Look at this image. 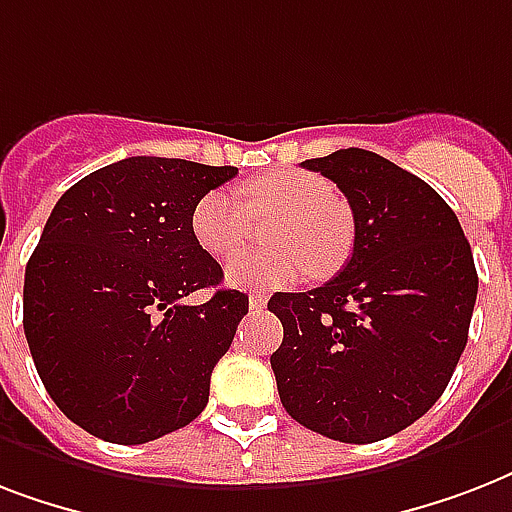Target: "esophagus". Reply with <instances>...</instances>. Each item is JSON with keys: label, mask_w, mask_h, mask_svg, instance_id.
<instances>
[{"label": "esophagus", "mask_w": 512, "mask_h": 512, "mask_svg": "<svg viewBox=\"0 0 512 512\" xmlns=\"http://www.w3.org/2000/svg\"><path fill=\"white\" fill-rule=\"evenodd\" d=\"M265 305H268V297L265 295H249V308L252 311H263Z\"/></svg>", "instance_id": "1"}]
</instances>
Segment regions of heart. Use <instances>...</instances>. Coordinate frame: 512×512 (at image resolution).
<instances>
[{
  "label": "heart",
  "mask_w": 512,
  "mask_h": 512,
  "mask_svg": "<svg viewBox=\"0 0 512 512\" xmlns=\"http://www.w3.org/2000/svg\"><path fill=\"white\" fill-rule=\"evenodd\" d=\"M241 199L228 191L204 193L191 212V231L212 257H228L252 236V217L276 215L268 239L279 247L249 249L231 257L225 279L233 287H284L308 273L329 276L348 257L353 223L319 175L279 170L241 185Z\"/></svg>",
  "instance_id": "obj_1"
}]
</instances>
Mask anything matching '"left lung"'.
I'll list each match as a JSON object with an SVG mask.
<instances>
[{"mask_svg": "<svg viewBox=\"0 0 512 512\" xmlns=\"http://www.w3.org/2000/svg\"><path fill=\"white\" fill-rule=\"evenodd\" d=\"M353 212V252L311 292H276L271 356L292 420L342 444H372L420 420L452 380L478 295L452 207L412 172L364 148L308 159Z\"/></svg>", "mask_w": 512, "mask_h": 512, "instance_id": "left-lung-1", "label": "left lung"}]
</instances>
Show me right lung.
I'll return each mask as SVG.
<instances>
[{
  "mask_svg": "<svg viewBox=\"0 0 512 512\" xmlns=\"http://www.w3.org/2000/svg\"><path fill=\"white\" fill-rule=\"evenodd\" d=\"M236 167L130 156L58 199L23 281V332L68 420L111 444H146L204 412L209 377L249 297L191 231L196 201Z\"/></svg>",
  "mask_w": 512,
  "mask_h": 512,
  "instance_id": "obj_1",
  "label": "right lung"
}]
</instances>
